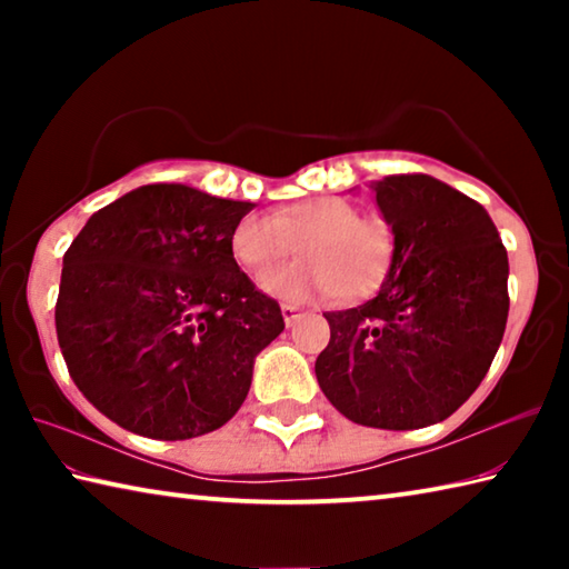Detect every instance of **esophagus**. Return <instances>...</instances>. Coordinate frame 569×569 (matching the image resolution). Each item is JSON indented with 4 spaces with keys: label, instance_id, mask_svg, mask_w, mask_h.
Wrapping results in <instances>:
<instances>
[{
    "label": "esophagus",
    "instance_id": "obj_1",
    "mask_svg": "<svg viewBox=\"0 0 569 569\" xmlns=\"http://www.w3.org/2000/svg\"><path fill=\"white\" fill-rule=\"evenodd\" d=\"M281 313H283L286 326H293V321L298 319V316H301V308L293 306V303H283L281 306Z\"/></svg>",
    "mask_w": 569,
    "mask_h": 569
}]
</instances>
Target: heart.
Wrapping results in <instances>:
<instances>
[{
    "instance_id": "1",
    "label": "heart",
    "mask_w": 569,
    "mask_h": 569,
    "mask_svg": "<svg viewBox=\"0 0 569 569\" xmlns=\"http://www.w3.org/2000/svg\"><path fill=\"white\" fill-rule=\"evenodd\" d=\"M236 261L263 276L296 253L303 261L266 276L261 286L281 298L341 296L353 301L371 293L387 276L393 233L377 216L341 196H311L278 206L271 216L248 213L233 228Z\"/></svg>"
}]
</instances>
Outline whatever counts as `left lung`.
<instances>
[{
	"label": "left lung",
	"instance_id": "8db88e82",
	"mask_svg": "<svg viewBox=\"0 0 569 569\" xmlns=\"http://www.w3.org/2000/svg\"><path fill=\"white\" fill-rule=\"evenodd\" d=\"M393 233L379 293L323 313L331 341L316 379L346 419L419 429L447 419L485 379L502 343L507 250L487 210L429 176L373 182Z\"/></svg>",
	"mask_w": 569,
	"mask_h": 569
}]
</instances>
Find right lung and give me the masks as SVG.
Returning a JSON list of instances; mask_svg holds the SVG:
<instances>
[{"label": "right lung", "instance_id": "1", "mask_svg": "<svg viewBox=\"0 0 569 569\" xmlns=\"http://www.w3.org/2000/svg\"><path fill=\"white\" fill-rule=\"evenodd\" d=\"M253 203L156 182L98 210L62 258L57 341L77 389L150 439L216 431L246 401L281 306L240 271Z\"/></svg>", "mask_w": 569, "mask_h": 569}]
</instances>
